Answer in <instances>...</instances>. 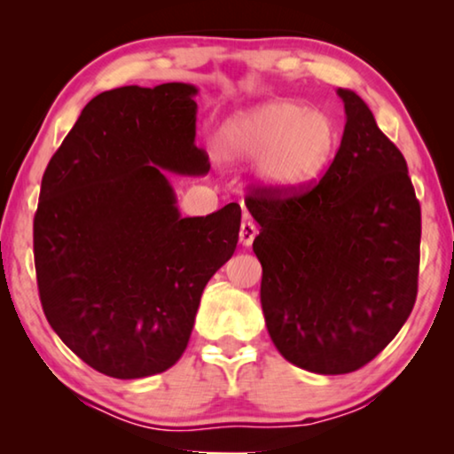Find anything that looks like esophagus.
<instances>
[{
	"label": "esophagus",
	"instance_id": "obj_1",
	"mask_svg": "<svg viewBox=\"0 0 454 454\" xmlns=\"http://www.w3.org/2000/svg\"><path fill=\"white\" fill-rule=\"evenodd\" d=\"M256 233H258V227L254 225L252 221L241 223V227H239L241 246H252V241H254V238H256Z\"/></svg>",
	"mask_w": 454,
	"mask_h": 454
}]
</instances>
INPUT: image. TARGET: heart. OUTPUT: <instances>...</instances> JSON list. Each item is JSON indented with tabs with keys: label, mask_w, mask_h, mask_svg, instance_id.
<instances>
[{
	"label": "heart",
	"mask_w": 454,
	"mask_h": 454,
	"mask_svg": "<svg viewBox=\"0 0 454 454\" xmlns=\"http://www.w3.org/2000/svg\"><path fill=\"white\" fill-rule=\"evenodd\" d=\"M334 120L294 101H266L223 123L219 145L227 159L258 163V184L277 196L316 182L337 151Z\"/></svg>",
	"instance_id": "1"
}]
</instances>
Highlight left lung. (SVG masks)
Listing matches in <instances>:
<instances>
[{
    "mask_svg": "<svg viewBox=\"0 0 454 454\" xmlns=\"http://www.w3.org/2000/svg\"><path fill=\"white\" fill-rule=\"evenodd\" d=\"M345 132L325 177L289 196L246 200L260 225V301L278 353L314 374L372 362L418 295L421 210L405 157L368 105L339 89Z\"/></svg>",
    "mask_w": 454,
    "mask_h": 454,
    "instance_id": "obj_1",
    "label": "left lung"
}]
</instances>
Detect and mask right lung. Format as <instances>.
<instances>
[{
    "label": "right lung",
    "mask_w": 454,
    "mask_h": 454,
    "mask_svg": "<svg viewBox=\"0 0 454 454\" xmlns=\"http://www.w3.org/2000/svg\"><path fill=\"white\" fill-rule=\"evenodd\" d=\"M196 95L184 82L101 92L43 176L33 227L43 312L105 376L169 370L204 287L238 246L239 204L182 216L167 179L210 169L194 142Z\"/></svg>",
    "instance_id": "obj_1"
}]
</instances>
